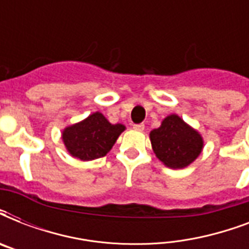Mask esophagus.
Masks as SVG:
<instances>
[{"label": "esophagus", "mask_w": 249, "mask_h": 249, "mask_svg": "<svg viewBox=\"0 0 249 249\" xmlns=\"http://www.w3.org/2000/svg\"><path fill=\"white\" fill-rule=\"evenodd\" d=\"M133 129L138 130V132H142V130H144V124H134L133 125Z\"/></svg>", "instance_id": "34e87169"}]
</instances>
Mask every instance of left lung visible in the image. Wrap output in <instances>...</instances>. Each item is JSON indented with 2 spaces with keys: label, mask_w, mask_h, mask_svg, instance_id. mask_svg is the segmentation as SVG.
<instances>
[{
  "label": "left lung",
  "mask_w": 249,
  "mask_h": 249,
  "mask_svg": "<svg viewBox=\"0 0 249 249\" xmlns=\"http://www.w3.org/2000/svg\"><path fill=\"white\" fill-rule=\"evenodd\" d=\"M156 158L168 168L181 169L193 163L203 150V137L178 115L166 116L150 133Z\"/></svg>",
  "instance_id": "1"
}]
</instances>
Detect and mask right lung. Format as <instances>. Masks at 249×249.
<instances>
[{"instance_id": "add662e5", "label": "right lung", "mask_w": 249, "mask_h": 249, "mask_svg": "<svg viewBox=\"0 0 249 249\" xmlns=\"http://www.w3.org/2000/svg\"><path fill=\"white\" fill-rule=\"evenodd\" d=\"M124 130L123 124H111L101 112H94L85 120L67 126L62 138L71 156L89 161L107 155Z\"/></svg>"}]
</instances>
